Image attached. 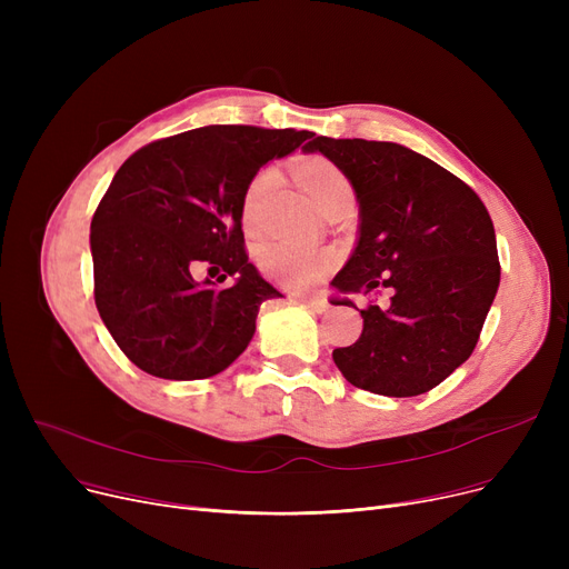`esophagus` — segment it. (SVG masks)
<instances>
[{"mask_svg": "<svg viewBox=\"0 0 569 569\" xmlns=\"http://www.w3.org/2000/svg\"><path fill=\"white\" fill-rule=\"evenodd\" d=\"M302 302H305L309 309H313L316 313L327 311V300H322L320 295H305V297H302Z\"/></svg>", "mask_w": 569, "mask_h": 569, "instance_id": "1", "label": "esophagus"}]
</instances>
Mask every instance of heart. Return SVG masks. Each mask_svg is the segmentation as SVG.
<instances>
[{
	"mask_svg": "<svg viewBox=\"0 0 569 569\" xmlns=\"http://www.w3.org/2000/svg\"><path fill=\"white\" fill-rule=\"evenodd\" d=\"M292 172L295 182L302 187V191L309 196L320 214L352 204V184L337 163L322 157H309L297 161ZM277 179L279 174L274 168H264L249 182L242 202V217L249 230L260 226L264 202L277 187ZM327 264H330V253L297 247L290 242H277L267 247L262 253L264 272L290 286L313 283L325 272Z\"/></svg>",
	"mask_w": 569,
	"mask_h": 569,
	"instance_id": "obj_1",
	"label": "heart"
}]
</instances>
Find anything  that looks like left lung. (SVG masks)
Listing matches in <instances>:
<instances>
[{"mask_svg": "<svg viewBox=\"0 0 569 569\" xmlns=\"http://www.w3.org/2000/svg\"><path fill=\"white\" fill-rule=\"evenodd\" d=\"M350 179L360 237L332 279V305L385 288L387 307L360 311L362 337L332 352L343 378L382 397H417L459 369L480 339L500 283L485 202L450 170L397 142L318 136Z\"/></svg>", "mask_w": 569, "mask_h": 569, "instance_id": "8db88e82", "label": "left lung"}]
</instances>
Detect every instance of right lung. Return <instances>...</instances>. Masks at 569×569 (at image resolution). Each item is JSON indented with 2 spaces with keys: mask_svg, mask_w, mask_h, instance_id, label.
Masks as SVG:
<instances>
[{
  "mask_svg": "<svg viewBox=\"0 0 569 569\" xmlns=\"http://www.w3.org/2000/svg\"><path fill=\"white\" fill-rule=\"evenodd\" d=\"M313 136L202 127L149 142L114 172L89 228L94 300L138 369L200 380L247 350L260 305L283 295L244 251V193L264 163Z\"/></svg>",
  "mask_w": 569,
  "mask_h": 569,
  "instance_id": "right-lung-1",
  "label": "right lung"
}]
</instances>
